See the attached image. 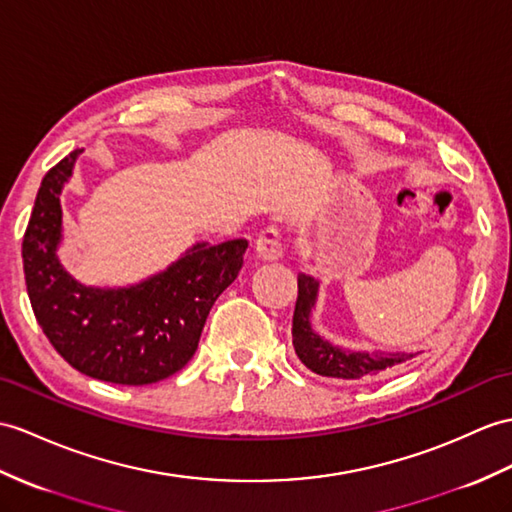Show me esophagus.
I'll list each match as a JSON object with an SVG mask.
<instances>
[{
    "mask_svg": "<svg viewBox=\"0 0 512 512\" xmlns=\"http://www.w3.org/2000/svg\"><path fill=\"white\" fill-rule=\"evenodd\" d=\"M255 251L264 261H277L283 257V242L277 227L261 229L255 240Z\"/></svg>",
    "mask_w": 512,
    "mask_h": 512,
    "instance_id": "34e87169",
    "label": "esophagus"
}]
</instances>
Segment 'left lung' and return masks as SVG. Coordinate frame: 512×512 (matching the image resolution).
<instances>
[{
  "mask_svg": "<svg viewBox=\"0 0 512 512\" xmlns=\"http://www.w3.org/2000/svg\"><path fill=\"white\" fill-rule=\"evenodd\" d=\"M318 279L299 275V299L292 318V344L299 360L323 377L362 379L366 375L384 373L414 358V353H382V351H349L336 347L312 329V310L318 299Z\"/></svg>",
  "mask_w": 512,
  "mask_h": 512,
  "instance_id": "left-lung-1",
  "label": "left lung"
}]
</instances>
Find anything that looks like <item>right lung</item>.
<instances>
[{
  "instance_id": "1",
  "label": "right lung",
  "mask_w": 512,
  "mask_h": 512,
  "mask_svg": "<svg viewBox=\"0 0 512 512\" xmlns=\"http://www.w3.org/2000/svg\"><path fill=\"white\" fill-rule=\"evenodd\" d=\"M82 150L43 176L23 235V272L34 316L76 371L102 382H161L192 360L209 310L244 264L246 240L198 242L174 264L128 288L76 281L58 259L61 194Z\"/></svg>"
}]
</instances>
